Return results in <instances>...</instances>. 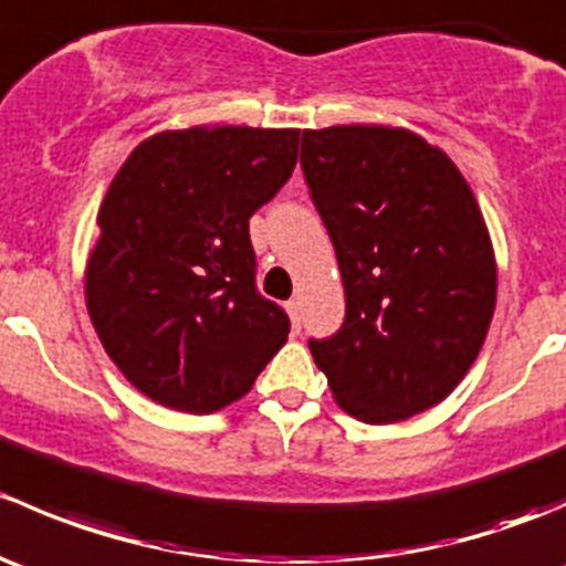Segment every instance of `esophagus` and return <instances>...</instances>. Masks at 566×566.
Segmentation results:
<instances>
[{"mask_svg":"<svg viewBox=\"0 0 566 566\" xmlns=\"http://www.w3.org/2000/svg\"><path fill=\"white\" fill-rule=\"evenodd\" d=\"M287 315H290V323H293V328L301 331V301L298 298L287 301Z\"/></svg>","mask_w":566,"mask_h":566,"instance_id":"34e87169","label":"esophagus"}]
</instances>
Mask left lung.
<instances>
[{
	"label": "left lung",
	"mask_w": 566,
	"mask_h": 566,
	"mask_svg": "<svg viewBox=\"0 0 566 566\" xmlns=\"http://www.w3.org/2000/svg\"><path fill=\"white\" fill-rule=\"evenodd\" d=\"M301 167L334 243L345 323L310 339L331 394L356 419L391 424L454 391L488 336L495 256L452 158L386 125L304 130Z\"/></svg>",
	"instance_id": "1"
}]
</instances>
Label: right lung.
<instances>
[{"label": "right lung", "mask_w": 566, "mask_h": 566, "mask_svg": "<svg viewBox=\"0 0 566 566\" xmlns=\"http://www.w3.org/2000/svg\"><path fill=\"white\" fill-rule=\"evenodd\" d=\"M295 128L164 130L114 175L84 273L119 373L153 402L213 413L251 391L290 317L256 293L249 219L298 161Z\"/></svg>", "instance_id": "right-lung-1"}]
</instances>
